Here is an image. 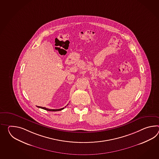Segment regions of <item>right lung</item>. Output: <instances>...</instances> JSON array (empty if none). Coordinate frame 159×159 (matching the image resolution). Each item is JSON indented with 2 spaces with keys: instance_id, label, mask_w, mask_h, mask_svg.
Returning <instances> with one entry per match:
<instances>
[{
  "instance_id": "right-lung-1",
  "label": "right lung",
  "mask_w": 159,
  "mask_h": 159,
  "mask_svg": "<svg viewBox=\"0 0 159 159\" xmlns=\"http://www.w3.org/2000/svg\"><path fill=\"white\" fill-rule=\"evenodd\" d=\"M68 105V104H67ZM38 108H42V109H43V110H47V111H61V110H63L64 108H60V109H57V110H52V109H48V108H45V107H39V106H37Z\"/></svg>"
}]
</instances>
